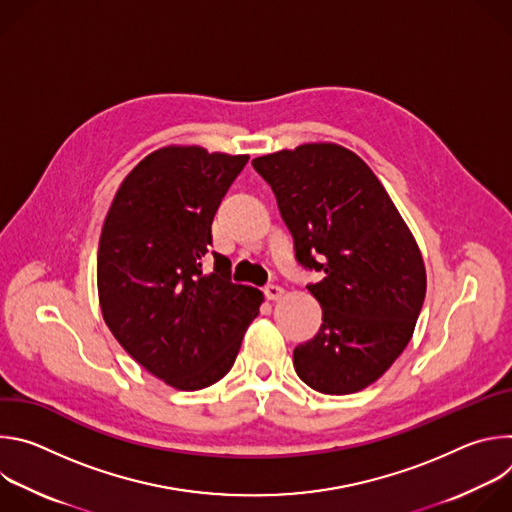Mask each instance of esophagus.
I'll return each instance as SVG.
<instances>
[{
	"label": "esophagus",
	"mask_w": 512,
	"mask_h": 512,
	"mask_svg": "<svg viewBox=\"0 0 512 512\" xmlns=\"http://www.w3.org/2000/svg\"><path fill=\"white\" fill-rule=\"evenodd\" d=\"M265 296H267V300H271V302H275V300H279V298H283V287L281 285H275V283H269L265 289Z\"/></svg>",
	"instance_id": "obj_1"
}]
</instances>
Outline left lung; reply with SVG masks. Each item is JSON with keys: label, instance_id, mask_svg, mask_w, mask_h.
<instances>
[{"label": "left lung", "instance_id": "1", "mask_svg": "<svg viewBox=\"0 0 512 512\" xmlns=\"http://www.w3.org/2000/svg\"><path fill=\"white\" fill-rule=\"evenodd\" d=\"M271 186L322 308L318 334L294 350L314 391L348 395L381 379L405 350L427 275L419 245L375 172L338 143H304L253 160Z\"/></svg>", "mask_w": 512, "mask_h": 512}]
</instances>
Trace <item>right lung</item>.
I'll list each match as a JSON object with an SVG mask.
<instances>
[{
  "instance_id": "obj_1",
  "label": "right lung",
  "mask_w": 512,
  "mask_h": 512,
  "mask_svg": "<svg viewBox=\"0 0 512 512\" xmlns=\"http://www.w3.org/2000/svg\"><path fill=\"white\" fill-rule=\"evenodd\" d=\"M249 156L166 145L121 182L99 239L97 289L105 324L141 367L180 391L221 381L233 367L263 291L231 283L212 253L214 212Z\"/></svg>"
}]
</instances>
